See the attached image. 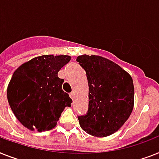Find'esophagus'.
<instances>
[{
	"label": "esophagus",
	"mask_w": 159,
	"mask_h": 159,
	"mask_svg": "<svg viewBox=\"0 0 159 159\" xmlns=\"http://www.w3.org/2000/svg\"><path fill=\"white\" fill-rule=\"evenodd\" d=\"M69 96H70V98L72 99V100H74V98H75V95H74V93H70L69 94Z\"/></svg>",
	"instance_id": "obj_1"
}]
</instances>
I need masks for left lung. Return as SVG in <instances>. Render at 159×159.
Here are the masks:
<instances>
[{"label":"left lung","instance_id":"obj_1","mask_svg":"<svg viewBox=\"0 0 159 159\" xmlns=\"http://www.w3.org/2000/svg\"><path fill=\"white\" fill-rule=\"evenodd\" d=\"M77 61L86 71L89 108L78 116L83 131L105 137L119 130L134 107V84L131 75L118 64L99 55H79Z\"/></svg>","mask_w":159,"mask_h":159}]
</instances>
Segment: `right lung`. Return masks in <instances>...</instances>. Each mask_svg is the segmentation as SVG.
Listing matches in <instances>:
<instances>
[{"instance_id": "1", "label": "right lung", "mask_w": 159, "mask_h": 159, "mask_svg": "<svg viewBox=\"0 0 159 159\" xmlns=\"http://www.w3.org/2000/svg\"><path fill=\"white\" fill-rule=\"evenodd\" d=\"M69 55H41L14 72L7 87L11 110L31 131H50L56 126L65 107L73 102L62 90L58 72L70 61Z\"/></svg>"}]
</instances>
